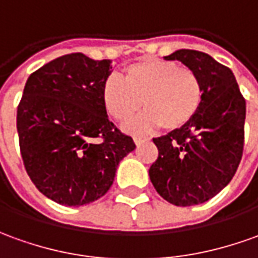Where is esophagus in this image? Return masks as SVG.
<instances>
[{
    "label": "esophagus",
    "instance_id": "34e87169",
    "mask_svg": "<svg viewBox=\"0 0 258 258\" xmlns=\"http://www.w3.org/2000/svg\"><path fill=\"white\" fill-rule=\"evenodd\" d=\"M150 138L148 137H143V136H137L134 137V143L137 144V145H140V144L145 143V141H148Z\"/></svg>",
    "mask_w": 258,
    "mask_h": 258
}]
</instances>
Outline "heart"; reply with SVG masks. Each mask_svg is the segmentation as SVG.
<instances>
[{"label":"heart","mask_w":258,"mask_h":258,"mask_svg":"<svg viewBox=\"0 0 258 258\" xmlns=\"http://www.w3.org/2000/svg\"><path fill=\"white\" fill-rule=\"evenodd\" d=\"M202 99V85L194 70L159 57L131 63L122 70V82L110 78L103 85V104L115 121H128L141 107L147 111L130 125L131 131L158 125L178 131L195 118Z\"/></svg>","instance_id":"heart-1"}]
</instances>
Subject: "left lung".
<instances>
[{
    "instance_id": "left-lung-1",
    "label": "left lung",
    "mask_w": 258,
    "mask_h": 258,
    "mask_svg": "<svg viewBox=\"0 0 258 258\" xmlns=\"http://www.w3.org/2000/svg\"><path fill=\"white\" fill-rule=\"evenodd\" d=\"M201 80L202 106L186 127L154 138L158 158L150 168L154 188L175 206H194L216 196L232 180L244 147L246 100L233 72L199 50L166 56Z\"/></svg>"
}]
</instances>
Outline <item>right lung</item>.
I'll return each mask as SVG.
<instances>
[{"mask_svg": "<svg viewBox=\"0 0 258 258\" xmlns=\"http://www.w3.org/2000/svg\"><path fill=\"white\" fill-rule=\"evenodd\" d=\"M111 68L108 59L70 53L26 80L17 111L19 150L33 185L56 203L82 206L106 195L120 161L136 150L103 104Z\"/></svg>", "mask_w": 258, "mask_h": 258, "instance_id": "right-lung-1", "label": "right lung"}]
</instances>
